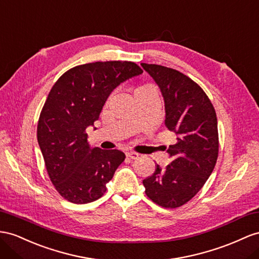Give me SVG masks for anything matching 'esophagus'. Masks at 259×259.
I'll list each match as a JSON object with an SVG mask.
<instances>
[{"label": "esophagus", "instance_id": "esophagus-1", "mask_svg": "<svg viewBox=\"0 0 259 259\" xmlns=\"http://www.w3.org/2000/svg\"><path fill=\"white\" fill-rule=\"evenodd\" d=\"M125 155H127L130 158H132V160H137V158L139 157V153H137V152H134V151L125 152Z\"/></svg>", "mask_w": 259, "mask_h": 259}]
</instances>
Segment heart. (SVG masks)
Instances as JSON below:
<instances>
[{"instance_id":"b5f03b06","label":"heart","mask_w":259,"mask_h":259,"mask_svg":"<svg viewBox=\"0 0 259 259\" xmlns=\"http://www.w3.org/2000/svg\"><path fill=\"white\" fill-rule=\"evenodd\" d=\"M147 88H150L149 85H142V86H140V88H139L138 90H142V89H147Z\"/></svg>"}]
</instances>
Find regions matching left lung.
Returning a JSON list of instances; mask_svg holds the SVG:
<instances>
[{
	"label": "left lung",
	"mask_w": 259,
	"mask_h": 259,
	"mask_svg": "<svg viewBox=\"0 0 259 259\" xmlns=\"http://www.w3.org/2000/svg\"><path fill=\"white\" fill-rule=\"evenodd\" d=\"M160 86L165 103V125L177 136L167 153L171 162L143 180L145 194L163 208L187 203L202 188L219 154L217 114L204 91L182 72L141 63Z\"/></svg>",
	"instance_id": "8db88e82"
}]
</instances>
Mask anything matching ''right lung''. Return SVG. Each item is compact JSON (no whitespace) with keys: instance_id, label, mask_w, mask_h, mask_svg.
<instances>
[{"instance_id":"add662e5","label":"right lung","mask_w":259,"mask_h":259,"mask_svg":"<svg viewBox=\"0 0 259 259\" xmlns=\"http://www.w3.org/2000/svg\"><path fill=\"white\" fill-rule=\"evenodd\" d=\"M142 72L131 61H97L68 70L52 86L39 116L37 139L50 181L65 200L84 204L106 193L125 155L90 148L86 129L94 125L114 89Z\"/></svg>"}]
</instances>
